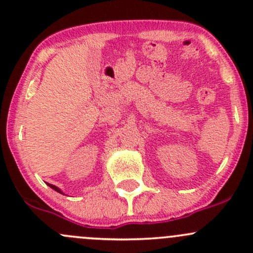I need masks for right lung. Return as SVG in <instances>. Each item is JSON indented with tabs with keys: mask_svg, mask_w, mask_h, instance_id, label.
Returning <instances> with one entry per match:
<instances>
[{
	"mask_svg": "<svg viewBox=\"0 0 253 253\" xmlns=\"http://www.w3.org/2000/svg\"><path fill=\"white\" fill-rule=\"evenodd\" d=\"M47 185H48V186H50V187H51V188H52V190L57 191V192H58V193H63V192H62V191H61V190H60V188H58V187H56V186L51 185V183H47Z\"/></svg>",
	"mask_w": 253,
	"mask_h": 253,
	"instance_id": "right-lung-1",
	"label": "right lung"
}]
</instances>
